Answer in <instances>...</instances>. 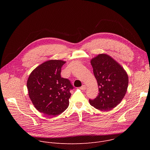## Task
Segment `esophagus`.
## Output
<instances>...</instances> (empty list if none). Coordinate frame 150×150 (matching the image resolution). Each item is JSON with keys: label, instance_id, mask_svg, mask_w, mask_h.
Segmentation results:
<instances>
[{"label": "esophagus", "instance_id": "esophagus-1", "mask_svg": "<svg viewBox=\"0 0 150 150\" xmlns=\"http://www.w3.org/2000/svg\"><path fill=\"white\" fill-rule=\"evenodd\" d=\"M86 86H85V85H82V86L80 87V89L81 90H86Z\"/></svg>", "mask_w": 150, "mask_h": 150}]
</instances>
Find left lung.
Returning <instances> with one entry per match:
<instances>
[{"instance_id": "obj_1", "label": "left lung", "mask_w": 150, "mask_h": 150, "mask_svg": "<svg viewBox=\"0 0 150 150\" xmlns=\"http://www.w3.org/2000/svg\"><path fill=\"white\" fill-rule=\"evenodd\" d=\"M97 79L99 93L89 100L94 108L109 111L116 107L124 98L128 87V75L124 68L110 56L101 53L91 61Z\"/></svg>"}]
</instances>
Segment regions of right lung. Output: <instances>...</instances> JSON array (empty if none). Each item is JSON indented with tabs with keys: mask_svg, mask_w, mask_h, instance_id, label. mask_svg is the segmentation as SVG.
<instances>
[{
	"mask_svg": "<svg viewBox=\"0 0 150 150\" xmlns=\"http://www.w3.org/2000/svg\"><path fill=\"white\" fill-rule=\"evenodd\" d=\"M65 63L62 60L46 61L35 68L28 78L29 97L35 109L45 115L54 116L68 108L70 90L74 88L68 79L60 76L61 68Z\"/></svg>",
	"mask_w": 150,
	"mask_h": 150,
	"instance_id": "obj_1",
	"label": "right lung"
}]
</instances>
